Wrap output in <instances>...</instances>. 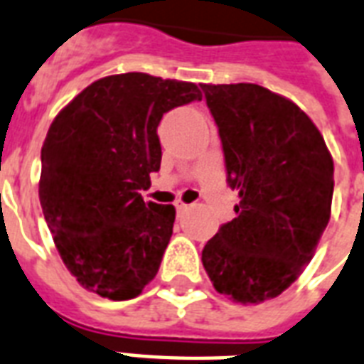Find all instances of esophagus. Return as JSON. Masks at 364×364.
<instances>
[{"mask_svg": "<svg viewBox=\"0 0 364 364\" xmlns=\"http://www.w3.org/2000/svg\"><path fill=\"white\" fill-rule=\"evenodd\" d=\"M186 208H188V205H186V203H176V213L178 214L184 213Z\"/></svg>", "mask_w": 364, "mask_h": 364, "instance_id": "1", "label": "esophagus"}]
</instances>
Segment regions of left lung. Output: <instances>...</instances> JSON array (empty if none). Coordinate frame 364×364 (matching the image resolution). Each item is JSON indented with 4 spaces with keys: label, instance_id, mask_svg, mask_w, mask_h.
Wrapping results in <instances>:
<instances>
[{
    "label": "left lung",
    "instance_id": "1",
    "mask_svg": "<svg viewBox=\"0 0 364 364\" xmlns=\"http://www.w3.org/2000/svg\"><path fill=\"white\" fill-rule=\"evenodd\" d=\"M218 127L235 218L201 260L220 294L258 304L279 296L314 258L331 220L334 163L314 121L255 83L205 85Z\"/></svg>",
    "mask_w": 364,
    "mask_h": 364
}]
</instances>
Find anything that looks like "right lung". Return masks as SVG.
Returning a JSON list of instances; mask_svg holds the SVG:
<instances>
[{"label": "right lung", "mask_w": 364, "mask_h": 364, "mask_svg": "<svg viewBox=\"0 0 364 364\" xmlns=\"http://www.w3.org/2000/svg\"><path fill=\"white\" fill-rule=\"evenodd\" d=\"M193 100L196 83L129 72L91 83L50 123L39 201L62 262L98 296L131 300L156 277L174 207L140 190L161 167L163 114Z\"/></svg>", "instance_id": "add662e5"}]
</instances>
